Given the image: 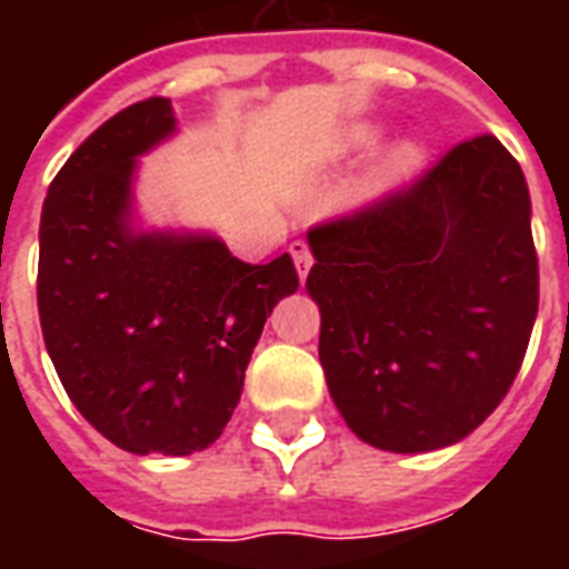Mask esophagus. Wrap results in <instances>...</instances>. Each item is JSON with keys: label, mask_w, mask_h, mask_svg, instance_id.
Here are the masks:
<instances>
[{"label": "esophagus", "mask_w": 569, "mask_h": 569, "mask_svg": "<svg viewBox=\"0 0 569 569\" xmlns=\"http://www.w3.org/2000/svg\"><path fill=\"white\" fill-rule=\"evenodd\" d=\"M289 252H292V261H296L298 277L305 280L310 271V264H313V256H310V247L305 240H296V243H289Z\"/></svg>", "instance_id": "esophagus-1"}]
</instances>
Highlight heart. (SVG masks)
<instances>
[{
    "mask_svg": "<svg viewBox=\"0 0 569 569\" xmlns=\"http://www.w3.org/2000/svg\"><path fill=\"white\" fill-rule=\"evenodd\" d=\"M375 142V130H353L347 142L338 149L341 158H350V154H359V151H366ZM415 167H418V149L415 146H399V149L390 151V158L381 163V173L375 179V188H393L399 182H406L408 176L415 173Z\"/></svg>",
    "mask_w": 569,
    "mask_h": 569,
    "instance_id": "b5f03b06",
    "label": "heart"
}]
</instances>
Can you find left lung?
<instances>
[{
  "label": "left lung",
  "mask_w": 569,
  "mask_h": 569,
  "mask_svg": "<svg viewBox=\"0 0 569 569\" xmlns=\"http://www.w3.org/2000/svg\"><path fill=\"white\" fill-rule=\"evenodd\" d=\"M335 406L381 451L423 453L490 418L521 369L539 261L521 167L497 137L308 231Z\"/></svg>",
  "instance_id": "obj_1"
}]
</instances>
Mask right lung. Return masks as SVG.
Listing matches in <instances>:
<instances>
[{"label":"right lung","mask_w":569,"mask_h":569,"mask_svg":"<svg viewBox=\"0 0 569 569\" xmlns=\"http://www.w3.org/2000/svg\"><path fill=\"white\" fill-rule=\"evenodd\" d=\"M176 130L167 97L121 109L69 154L39 224V320L63 390L130 453L222 436L252 347L298 289L289 252L247 264L219 237L137 231V158Z\"/></svg>","instance_id":"1"}]
</instances>
